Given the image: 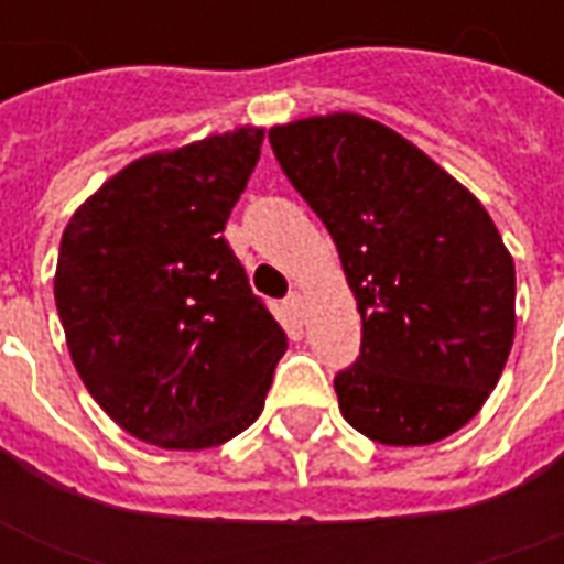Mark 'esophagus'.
<instances>
[{"label": "esophagus", "instance_id": "obj_1", "mask_svg": "<svg viewBox=\"0 0 564 564\" xmlns=\"http://www.w3.org/2000/svg\"><path fill=\"white\" fill-rule=\"evenodd\" d=\"M286 307L293 311L295 317H302V311H305V295L299 293V290H295V293H290L286 295Z\"/></svg>", "mask_w": 564, "mask_h": 564}]
</instances>
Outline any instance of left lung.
Segmentation results:
<instances>
[{
    "label": "left lung",
    "mask_w": 564,
    "mask_h": 564,
    "mask_svg": "<svg viewBox=\"0 0 564 564\" xmlns=\"http://www.w3.org/2000/svg\"><path fill=\"white\" fill-rule=\"evenodd\" d=\"M269 141L326 223L362 317L359 359L335 378L344 420L387 447L453 435L496 390L517 332V271L492 217L371 117H305Z\"/></svg>",
    "instance_id": "1"
}]
</instances>
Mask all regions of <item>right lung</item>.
<instances>
[{"mask_svg":"<svg viewBox=\"0 0 564 564\" xmlns=\"http://www.w3.org/2000/svg\"><path fill=\"white\" fill-rule=\"evenodd\" d=\"M265 129L156 150L111 174L72 220L54 299L84 387L123 432L205 449L262 414L286 332L223 229Z\"/></svg>","mask_w":564,"mask_h":564,"instance_id":"1","label":"right lung"}]
</instances>
